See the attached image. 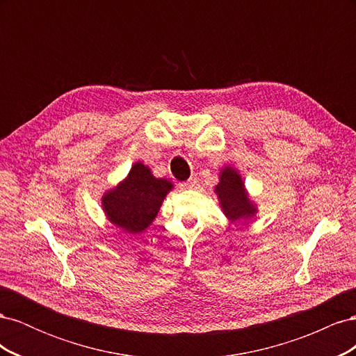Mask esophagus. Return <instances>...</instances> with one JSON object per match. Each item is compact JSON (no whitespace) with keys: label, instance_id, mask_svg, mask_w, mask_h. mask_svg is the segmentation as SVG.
Returning <instances> with one entry per match:
<instances>
[{"label":"esophagus","instance_id":"obj_1","mask_svg":"<svg viewBox=\"0 0 356 356\" xmlns=\"http://www.w3.org/2000/svg\"><path fill=\"white\" fill-rule=\"evenodd\" d=\"M197 184V179L196 178H190V179H187L186 182H182V187H184V188H193V187H195Z\"/></svg>","mask_w":356,"mask_h":356}]
</instances>
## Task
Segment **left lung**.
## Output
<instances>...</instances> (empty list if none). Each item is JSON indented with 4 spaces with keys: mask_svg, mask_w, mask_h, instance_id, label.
Wrapping results in <instances>:
<instances>
[{
    "mask_svg": "<svg viewBox=\"0 0 356 356\" xmlns=\"http://www.w3.org/2000/svg\"><path fill=\"white\" fill-rule=\"evenodd\" d=\"M221 209L232 222L251 220L257 213L255 203L248 196L245 182L239 172L232 166H225L220 172V182L215 187Z\"/></svg>",
    "mask_w": 356,
    "mask_h": 356,
    "instance_id": "left-lung-1",
    "label": "left lung"
}]
</instances>
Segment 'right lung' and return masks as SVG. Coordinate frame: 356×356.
I'll list each match as a JSON object with an SVG mask.
<instances>
[{"mask_svg":"<svg viewBox=\"0 0 356 356\" xmlns=\"http://www.w3.org/2000/svg\"><path fill=\"white\" fill-rule=\"evenodd\" d=\"M172 188L170 181L156 178L143 161H136L120 184L102 196V209L108 220L126 233H143L157 217Z\"/></svg>","mask_w":356,"mask_h":356,"instance_id":"1","label":"right lung"}]
</instances>
